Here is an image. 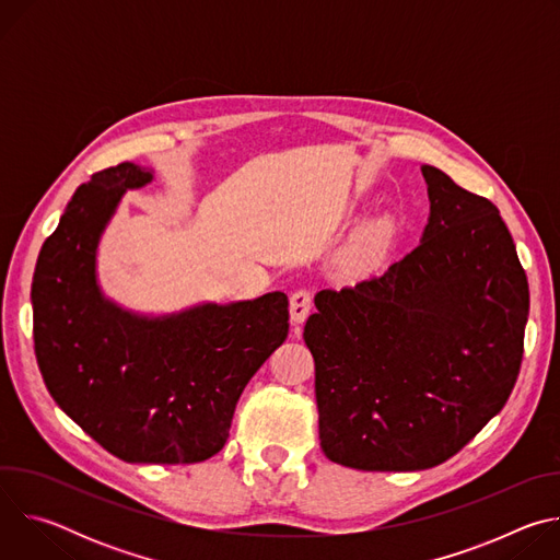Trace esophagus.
<instances>
[{"label":"esophagus","instance_id":"34e87169","mask_svg":"<svg viewBox=\"0 0 560 560\" xmlns=\"http://www.w3.org/2000/svg\"><path fill=\"white\" fill-rule=\"evenodd\" d=\"M310 310H312V292L305 290V288L296 290V292L290 296V316H292V324H294V326H301V324L305 322V318H307Z\"/></svg>","mask_w":560,"mask_h":560}]
</instances>
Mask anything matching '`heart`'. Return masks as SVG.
Here are the masks:
<instances>
[{
    "instance_id": "b5f03b06",
    "label": "heart",
    "mask_w": 560,
    "mask_h": 560,
    "mask_svg": "<svg viewBox=\"0 0 560 560\" xmlns=\"http://www.w3.org/2000/svg\"><path fill=\"white\" fill-rule=\"evenodd\" d=\"M392 236H394V223L389 219H378L363 230V234L359 238V250L361 253H378L389 246Z\"/></svg>"
}]
</instances>
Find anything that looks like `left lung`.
Wrapping results in <instances>:
<instances>
[{"label": "left lung", "instance_id": "left-lung-1", "mask_svg": "<svg viewBox=\"0 0 560 560\" xmlns=\"http://www.w3.org/2000/svg\"><path fill=\"white\" fill-rule=\"evenodd\" d=\"M421 244L383 275L314 296L318 439L339 465L417 471L463 450L514 389L529 288L499 208L423 166Z\"/></svg>", "mask_w": 560, "mask_h": 560}]
</instances>
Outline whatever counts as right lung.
<instances>
[{"label": "right lung", "instance_id": "1", "mask_svg": "<svg viewBox=\"0 0 560 560\" xmlns=\"http://www.w3.org/2000/svg\"><path fill=\"white\" fill-rule=\"evenodd\" d=\"M152 173L124 162L82 184L46 238L31 288L37 365L55 404L126 463H201L228 441L238 396L288 337L268 292L168 316L108 301L95 275L104 228Z\"/></svg>", "mask_w": 560, "mask_h": 560}]
</instances>
